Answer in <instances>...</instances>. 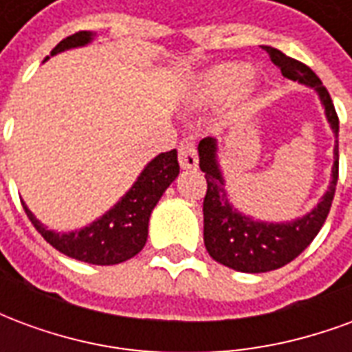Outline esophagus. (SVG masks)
<instances>
[{
  "label": "esophagus",
  "mask_w": 352,
  "mask_h": 352,
  "mask_svg": "<svg viewBox=\"0 0 352 352\" xmlns=\"http://www.w3.org/2000/svg\"><path fill=\"white\" fill-rule=\"evenodd\" d=\"M179 164L183 169L198 168V153H196V145L190 138H184L179 145Z\"/></svg>",
  "instance_id": "obj_1"
}]
</instances>
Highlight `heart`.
<instances>
[{"mask_svg":"<svg viewBox=\"0 0 352 352\" xmlns=\"http://www.w3.org/2000/svg\"><path fill=\"white\" fill-rule=\"evenodd\" d=\"M252 67L241 62H222L207 69L198 80L196 92L201 100L219 101L243 88L252 79Z\"/></svg>","mask_w":352,"mask_h":352,"instance_id":"heart-1","label":"heart"}]
</instances>
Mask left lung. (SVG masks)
I'll use <instances>...</instances> for the list:
<instances>
[{"mask_svg":"<svg viewBox=\"0 0 352 352\" xmlns=\"http://www.w3.org/2000/svg\"><path fill=\"white\" fill-rule=\"evenodd\" d=\"M270 54L272 62L280 69L283 77L305 85L320 100L326 120L333 131V166L328 188L309 213L287 222H265L241 213L230 201L226 181L219 162V141L206 138L199 141V169L206 173L207 194L204 199V243L211 258L219 264L243 273H265L279 270L283 265L302 254L315 239L332 207L336 184H338V135L340 120L333 109L330 94L307 65L288 58L273 47H262Z\"/></svg>","mask_w":352,"mask_h":352,"instance_id":"8db88e82","label":"left lung"}]
</instances>
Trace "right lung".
<instances>
[{"instance_id": "1", "label": "right lung", "mask_w": 352, "mask_h": 352, "mask_svg": "<svg viewBox=\"0 0 352 352\" xmlns=\"http://www.w3.org/2000/svg\"><path fill=\"white\" fill-rule=\"evenodd\" d=\"M94 32H79L64 41H60L52 49L50 56H56L60 52L69 49L87 47L94 41ZM50 56L45 58V62ZM179 175V162L177 151L160 153L146 164L139 173L135 183L130 190L116 201L109 211L101 214L85 228L72 230V232H56L37 221L30 207L22 201L28 219L32 221L35 230L45 237L56 251H60L69 258L80 260L87 264L113 265L133 258L146 243L148 236V221L151 213L160 201L162 194L168 190V186Z\"/></svg>"}]
</instances>
